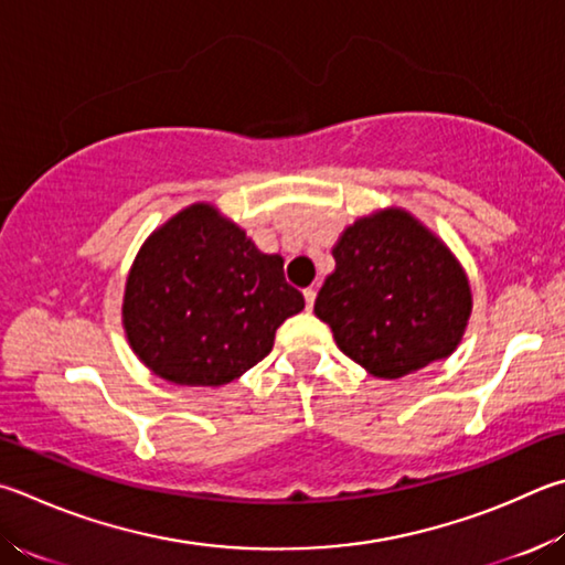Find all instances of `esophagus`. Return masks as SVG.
Wrapping results in <instances>:
<instances>
[{
	"instance_id": "1",
	"label": "esophagus",
	"mask_w": 565,
	"mask_h": 565,
	"mask_svg": "<svg viewBox=\"0 0 565 565\" xmlns=\"http://www.w3.org/2000/svg\"><path fill=\"white\" fill-rule=\"evenodd\" d=\"M303 299H306V309H313V303H316V291L313 289H306L303 291Z\"/></svg>"
}]
</instances>
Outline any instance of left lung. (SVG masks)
Returning a JSON list of instances; mask_svg holds the SVG:
<instances>
[{
	"instance_id": "8db88e82",
	"label": "left lung",
	"mask_w": 565,
	"mask_h": 565,
	"mask_svg": "<svg viewBox=\"0 0 565 565\" xmlns=\"http://www.w3.org/2000/svg\"><path fill=\"white\" fill-rule=\"evenodd\" d=\"M333 259L313 311L351 361L395 381L455 353L471 313L467 274L413 214L390 207L361 217Z\"/></svg>"
}]
</instances>
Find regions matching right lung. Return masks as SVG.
<instances>
[{
    "instance_id": "right-lung-1",
    "label": "right lung",
    "mask_w": 565,
    "mask_h": 565,
    "mask_svg": "<svg viewBox=\"0 0 565 565\" xmlns=\"http://www.w3.org/2000/svg\"><path fill=\"white\" fill-rule=\"evenodd\" d=\"M303 309L284 259L212 207L190 204L142 244L122 296V328L162 381L220 387L269 355L276 328Z\"/></svg>"
}]
</instances>
